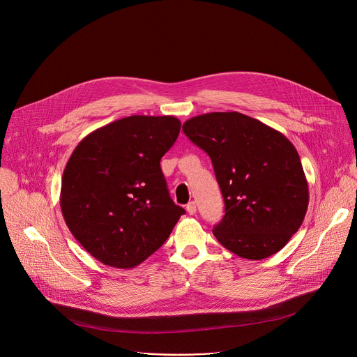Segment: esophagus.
Listing matches in <instances>:
<instances>
[{
  "mask_svg": "<svg viewBox=\"0 0 357 357\" xmlns=\"http://www.w3.org/2000/svg\"><path fill=\"white\" fill-rule=\"evenodd\" d=\"M186 211L189 215H195L196 213V203L195 202H189L186 205Z\"/></svg>",
  "mask_w": 357,
  "mask_h": 357,
  "instance_id": "34e87169",
  "label": "esophagus"
}]
</instances>
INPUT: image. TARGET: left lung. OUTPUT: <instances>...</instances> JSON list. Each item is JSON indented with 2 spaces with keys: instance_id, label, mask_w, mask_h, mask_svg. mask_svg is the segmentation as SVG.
Segmentation results:
<instances>
[{
  "instance_id": "8db88e82",
  "label": "left lung",
  "mask_w": 357,
  "mask_h": 357,
  "mask_svg": "<svg viewBox=\"0 0 357 357\" xmlns=\"http://www.w3.org/2000/svg\"><path fill=\"white\" fill-rule=\"evenodd\" d=\"M182 131L213 164L226 208L213 229L218 241L247 260L278 252L301 227L310 202L292 142L237 112L192 117Z\"/></svg>"
}]
</instances>
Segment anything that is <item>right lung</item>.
Wrapping results in <instances>:
<instances>
[{
  "instance_id": "add662e5",
  "label": "right lung",
  "mask_w": 357,
  "mask_h": 357,
  "mask_svg": "<svg viewBox=\"0 0 357 357\" xmlns=\"http://www.w3.org/2000/svg\"><path fill=\"white\" fill-rule=\"evenodd\" d=\"M179 131L172 116H130L90 132L72 152L62 176V215L100 263L141 264L185 213L160 165Z\"/></svg>"
}]
</instances>
